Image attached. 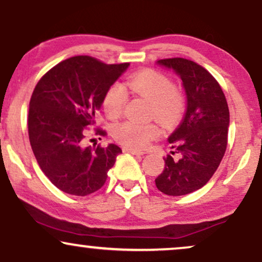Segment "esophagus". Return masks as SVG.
<instances>
[{"label": "esophagus", "instance_id": "esophagus-1", "mask_svg": "<svg viewBox=\"0 0 262 262\" xmlns=\"http://www.w3.org/2000/svg\"><path fill=\"white\" fill-rule=\"evenodd\" d=\"M123 150H124L125 152H130V154H133V155H143L144 154V152L140 151V150L132 149V148H124Z\"/></svg>", "mask_w": 262, "mask_h": 262}]
</instances>
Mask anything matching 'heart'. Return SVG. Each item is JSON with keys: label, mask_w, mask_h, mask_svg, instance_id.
I'll return each instance as SVG.
<instances>
[{"label": "heart", "mask_w": 262, "mask_h": 262, "mask_svg": "<svg viewBox=\"0 0 262 262\" xmlns=\"http://www.w3.org/2000/svg\"><path fill=\"white\" fill-rule=\"evenodd\" d=\"M132 92L150 102V116L158 118L165 125L176 124L185 113V96L172 86L169 77L159 71L146 69L132 75L127 80ZM127 103V93L119 83H114L107 90L102 100L104 112L110 118H117ZM161 133L156 122L137 123L122 122L114 125L113 137L119 143L132 149H143Z\"/></svg>", "instance_id": "heart-1"}]
</instances>
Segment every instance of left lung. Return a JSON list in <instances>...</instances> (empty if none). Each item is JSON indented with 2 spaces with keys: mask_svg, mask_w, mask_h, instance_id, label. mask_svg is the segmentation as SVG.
<instances>
[{
  "mask_svg": "<svg viewBox=\"0 0 262 262\" xmlns=\"http://www.w3.org/2000/svg\"><path fill=\"white\" fill-rule=\"evenodd\" d=\"M182 81L187 106L182 122L169 137L171 154L155 179L159 191L183 196L202 188L218 169L228 144L229 108L222 87L206 69L182 58L158 60Z\"/></svg>",
  "mask_w": 262,
  "mask_h": 262,
  "instance_id": "obj_1",
  "label": "left lung"
}]
</instances>
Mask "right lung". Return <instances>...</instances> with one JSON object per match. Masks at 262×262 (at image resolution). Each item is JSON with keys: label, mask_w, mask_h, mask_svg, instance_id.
Returning a JSON list of instances; mask_svg holds the SVG:
<instances>
[{"label": "right lung", "mask_w": 262, "mask_h": 262, "mask_svg": "<svg viewBox=\"0 0 262 262\" xmlns=\"http://www.w3.org/2000/svg\"><path fill=\"white\" fill-rule=\"evenodd\" d=\"M128 66L73 56L50 69L33 91L28 113L32 150L44 175L65 193L87 196L98 191L122 152L116 144L85 148L82 139L104 93Z\"/></svg>", "instance_id": "right-lung-1"}]
</instances>
